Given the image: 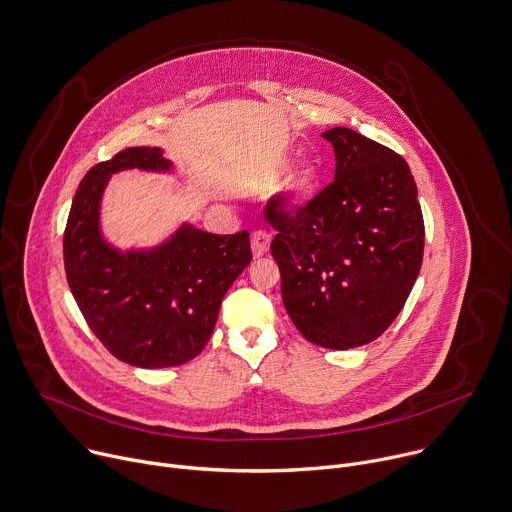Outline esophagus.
Instances as JSON below:
<instances>
[{
  "label": "esophagus",
  "mask_w": 512,
  "mask_h": 512,
  "mask_svg": "<svg viewBox=\"0 0 512 512\" xmlns=\"http://www.w3.org/2000/svg\"><path fill=\"white\" fill-rule=\"evenodd\" d=\"M268 248H270V234L266 230H256L252 234V252H254V256L256 258L264 256L268 252Z\"/></svg>",
  "instance_id": "34e87169"
}]
</instances>
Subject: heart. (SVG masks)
<instances>
[{
	"instance_id": "obj_1",
	"label": "heart",
	"mask_w": 512,
	"mask_h": 512,
	"mask_svg": "<svg viewBox=\"0 0 512 512\" xmlns=\"http://www.w3.org/2000/svg\"><path fill=\"white\" fill-rule=\"evenodd\" d=\"M284 167V165H282ZM319 185V171L315 165L306 163L302 165L288 183V203L294 208L302 206V203L309 201Z\"/></svg>"
}]
</instances>
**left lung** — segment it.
<instances>
[{
  "label": "left lung",
  "mask_w": 512,
  "mask_h": 512,
  "mask_svg": "<svg viewBox=\"0 0 512 512\" xmlns=\"http://www.w3.org/2000/svg\"><path fill=\"white\" fill-rule=\"evenodd\" d=\"M335 179L306 206L268 199L276 230L270 252L280 268L288 317L319 347L353 349L375 341L410 296L424 258V216L410 165L401 155L335 127Z\"/></svg>",
  "instance_id": "obj_1"
}]
</instances>
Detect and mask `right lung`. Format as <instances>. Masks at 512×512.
Returning a JSON list of instances; mask_svg holds the SVG:
<instances>
[{
    "instance_id": "obj_1",
    "label": "right lung",
    "mask_w": 512,
    "mask_h": 512,
    "mask_svg": "<svg viewBox=\"0 0 512 512\" xmlns=\"http://www.w3.org/2000/svg\"><path fill=\"white\" fill-rule=\"evenodd\" d=\"M167 171L159 147H129L96 163L80 181L64 230L66 280L78 309L111 355L159 369L208 345L224 294L250 264V234L218 236L183 226L163 246L121 254L98 230L102 189L123 169Z\"/></svg>"
}]
</instances>
